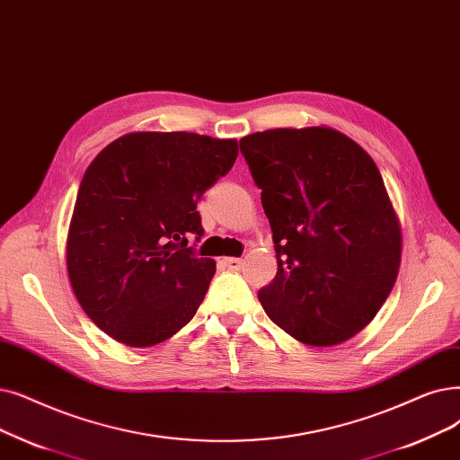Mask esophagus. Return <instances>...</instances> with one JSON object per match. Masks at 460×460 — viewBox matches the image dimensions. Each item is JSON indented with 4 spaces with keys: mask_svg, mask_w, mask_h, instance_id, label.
Listing matches in <instances>:
<instances>
[{
    "mask_svg": "<svg viewBox=\"0 0 460 460\" xmlns=\"http://www.w3.org/2000/svg\"><path fill=\"white\" fill-rule=\"evenodd\" d=\"M229 270H238L243 267V259H238V257H226L224 261H222Z\"/></svg>",
    "mask_w": 460,
    "mask_h": 460,
    "instance_id": "1",
    "label": "esophagus"
}]
</instances>
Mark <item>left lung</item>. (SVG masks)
<instances>
[{"instance_id":"obj_1","label":"left lung","mask_w":460,"mask_h":460,"mask_svg":"<svg viewBox=\"0 0 460 460\" xmlns=\"http://www.w3.org/2000/svg\"><path fill=\"white\" fill-rule=\"evenodd\" d=\"M272 229L278 272L257 296L295 341L334 346L365 329L401 265V227L372 157L331 128L241 138Z\"/></svg>"}]
</instances>
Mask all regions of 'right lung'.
<instances>
[{"instance_id":"add662e5","label":"right lung","mask_w":460,"mask_h":460,"mask_svg":"<svg viewBox=\"0 0 460 460\" xmlns=\"http://www.w3.org/2000/svg\"><path fill=\"white\" fill-rule=\"evenodd\" d=\"M238 155L234 138L129 133L86 169L67 236L73 291L114 341L146 348L191 322L216 263L199 257V199Z\"/></svg>"}]
</instances>
